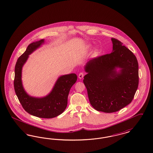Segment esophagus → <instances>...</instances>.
I'll return each instance as SVG.
<instances>
[{
	"label": "esophagus",
	"instance_id": "esophagus-1",
	"mask_svg": "<svg viewBox=\"0 0 153 153\" xmlns=\"http://www.w3.org/2000/svg\"><path fill=\"white\" fill-rule=\"evenodd\" d=\"M84 76V74L83 72H80L79 74V79H81L83 78Z\"/></svg>",
	"mask_w": 153,
	"mask_h": 153
}]
</instances>
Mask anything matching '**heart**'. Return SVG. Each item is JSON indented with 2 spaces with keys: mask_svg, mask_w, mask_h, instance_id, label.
Masks as SVG:
<instances>
[{
  "mask_svg": "<svg viewBox=\"0 0 153 153\" xmlns=\"http://www.w3.org/2000/svg\"><path fill=\"white\" fill-rule=\"evenodd\" d=\"M90 47V46H89ZM99 54V50L98 49H95L93 53V55L94 56H97Z\"/></svg>",
  "mask_w": 153,
  "mask_h": 153,
  "instance_id": "heart-1",
  "label": "heart"
}]
</instances>
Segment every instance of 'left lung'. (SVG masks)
<instances>
[{"instance_id": "left-lung-1", "label": "left lung", "mask_w": 153, "mask_h": 153, "mask_svg": "<svg viewBox=\"0 0 153 153\" xmlns=\"http://www.w3.org/2000/svg\"><path fill=\"white\" fill-rule=\"evenodd\" d=\"M111 53L93 58L85 66L84 77L90 103L93 108L113 113L130 104L139 82L138 63L133 53L122 43L111 38ZM117 68H120L118 72Z\"/></svg>"}]
</instances>
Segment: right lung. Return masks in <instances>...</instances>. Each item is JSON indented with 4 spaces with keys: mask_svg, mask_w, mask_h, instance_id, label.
I'll list each match as a JSON object with an SVG mask.
<instances>
[{
    "mask_svg": "<svg viewBox=\"0 0 153 153\" xmlns=\"http://www.w3.org/2000/svg\"><path fill=\"white\" fill-rule=\"evenodd\" d=\"M44 40L30 44L23 54L18 59L15 68L14 89L23 109L32 116L43 118H52L58 116L67 106L68 96L71 87L76 82L75 74L60 76L55 83L52 91L45 97L36 98L29 96L25 91L22 81V70L27 60L28 55L40 47Z\"/></svg>",
    "mask_w": 153,
    "mask_h": 153,
    "instance_id": "1",
    "label": "right lung"
}]
</instances>
